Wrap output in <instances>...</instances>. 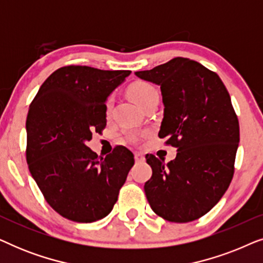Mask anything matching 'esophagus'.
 Instances as JSON below:
<instances>
[{
    "label": "esophagus",
    "mask_w": 263,
    "mask_h": 263,
    "mask_svg": "<svg viewBox=\"0 0 263 263\" xmlns=\"http://www.w3.org/2000/svg\"><path fill=\"white\" fill-rule=\"evenodd\" d=\"M134 158H135V161L136 163H139V161H142L145 159V157H143L142 153H139V152H135L134 153Z\"/></svg>",
    "instance_id": "esophagus-1"
}]
</instances>
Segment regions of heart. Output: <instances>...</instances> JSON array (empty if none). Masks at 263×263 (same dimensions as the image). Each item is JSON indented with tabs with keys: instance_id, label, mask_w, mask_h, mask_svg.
I'll return each mask as SVG.
<instances>
[{
	"instance_id": "heart-1",
	"label": "heart",
	"mask_w": 263,
	"mask_h": 263,
	"mask_svg": "<svg viewBox=\"0 0 263 263\" xmlns=\"http://www.w3.org/2000/svg\"><path fill=\"white\" fill-rule=\"evenodd\" d=\"M129 96H130V98L134 100L140 107H143L146 104L152 102L153 99L159 98L157 88L148 84V82L143 81L134 82V84L129 87ZM110 103L111 100H109V105ZM127 139L130 140V141H135L136 135L133 134V133H129V134H127Z\"/></svg>"
}]
</instances>
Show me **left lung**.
Returning <instances> with one entry per match:
<instances>
[{
  "label": "left lung",
  "instance_id": "8db88e82",
  "mask_svg": "<svg viewBox=\"0 0 263 263\" xmlns=\"http://www.w3.org/2000/svg\"><path fill=\"white\" fill-rule=\"evenodd\" d=\"M135 75L160 86L164 118L158 135L177 148L167 164L146 156L152 167L143 188L149 206L167 221L196 220L219 202L233 177L239 124L228 89L214 71L184 57Z\"/></svg>",
  "mask_w": 263,
  "mask_h": 263
}]
</instances>
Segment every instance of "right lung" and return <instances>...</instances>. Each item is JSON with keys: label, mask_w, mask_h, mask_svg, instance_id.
Listing matches in <instances>:
<instances>
[{"label": "right lung", "mask_w": 263, "mask_h": 263, "mask_svg": "<svg viewBox=\"0 0 263 263\" xmlns=\"http://www.w3.org/2000/svg\"><path fill=\"white\" fill-rule=\"evenodd\" d=\"M130 73L62 67L46 79L28 109V168L46 202L71 221L105 218L134 165L123 146L106 157L86 146L93 132L105 128L107 97Z\"/></svg>", "instance_id": "add662e5"}]
</instances>
